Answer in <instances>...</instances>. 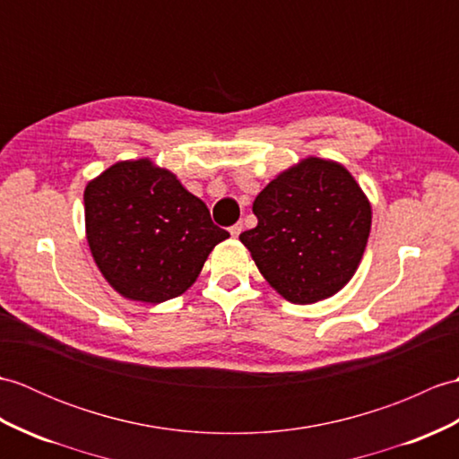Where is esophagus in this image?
I'll return each instance as SVG.
<instances>
[{
  "mask_svg": "<svg viewBox=\"0 0 459 459\" xmlns=\"http://www.w3.org/2000/svg\"><path fill=\"white\" fill-rule=\"evenodd\" d=\"M240 232H242V222H237V225H234V227H230V234H232V237H234V238H237Z\"/></svg>",
  "mask_w": 459,
  "mask_h": 459,
  "instance_id": "34e87169",
  "label": "esophagus"
}]
</instances>
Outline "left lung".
<instances>
[{
    "label": "left lung",
    "mask_w": 459,
    "mask_h": 459,
    "mask_svg": "<svg viewBox=\"0 0 459 459\" xmlns=\"http://www.w3.org/2000/svg\"><path fill=\"white\" fill-rule=\"evenodd\" d=\"M252 211L258 225L240 242L283 299L323 301L354 278L371 230V204L340 162L299 160L260 191Z\"/></svg>",
    "instance_id": "8db88e82"
}]
</instances>
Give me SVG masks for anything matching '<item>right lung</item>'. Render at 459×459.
Segmentation results:
<instances>
[{
  "instance_id": "obj_1",
  "label": "right lung",
  "mask_w": 459,
  "mask_h": 459,
  "mask_svg": "<svg viewBox=\"0 0 459 459\" xmlns=\"http://www.w3.org/2000/svg\"><path fill=\"white\" fill-rule=\"evenodd\" d=\"M85 238L101 275L129 301L164 303L187 291L230 234L207 205L151 158L121 160L83 191Z\"/></svg>"
}]
</instances>
